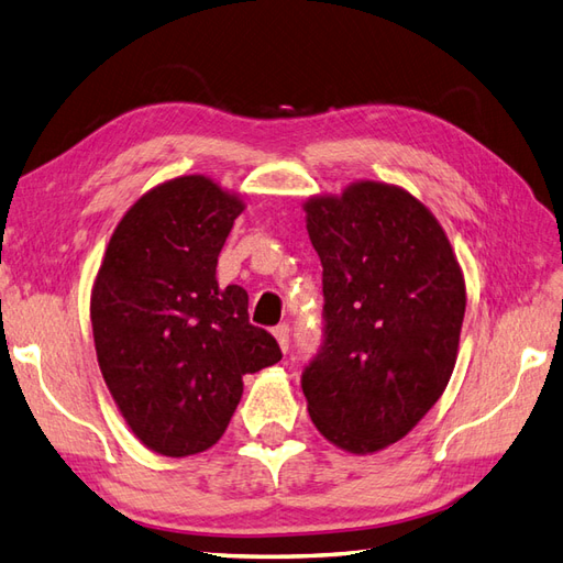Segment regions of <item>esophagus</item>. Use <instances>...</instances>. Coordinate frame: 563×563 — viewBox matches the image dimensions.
Instances as JSON below:
<instances>
[{"instance_id": "esophagus-1", "label": "esophagus", "mask_w": 563, "mask_h": 563, "mask_svg": "<svg viewBox=\"0 0 563 563\" xmlns=\"http://www.w3.org/2000/svg\"><path fill=\"white\" fill-rule=\"evenodd\" d=\"M273 338H276L278 340V344H280V350L283 352H287V350H290V325H276V328H273Z\"/></svg>"}]
</instances>
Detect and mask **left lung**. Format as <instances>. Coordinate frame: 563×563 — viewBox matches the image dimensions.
I'll return each mask as SVG.
<instances>
[{"label": "left lung", "instance_id": "8db88e82", "mask_svg": "<svg viewBox=\"0 0 563 563\" xmlns=\"http://www.w3.org/2000/svg\"><path fill=\"white\" fill-rule=\"evenodd\" d=\"M307 230L323 266V352L301 373L313 426L373 454L442 397L459 354L466 283L446 233L419 197L356 180L313 195Z\"/></svg>", "mask_w": 563, "mask_h": 563}]
</instances>
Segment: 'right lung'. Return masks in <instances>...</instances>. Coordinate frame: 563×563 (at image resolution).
<instances>
[{"label": "right lung", "instance_id": "obj_1", "mask_svg": "<svg viewBox=\"0 0 563 563\" xmlns=\"http://www.w3.org/2000/svg\"><path fill=\"white\" fill-rule=\"evenodd\" d=\"M244 199L201 173L154 185L123 213L90 292L99 371L133 435L164 456L221 440L242 376L278 364L247 292L216 264Z\"/></svg>", "mask_w": 563, "mask_h": 563}]
</instances>
